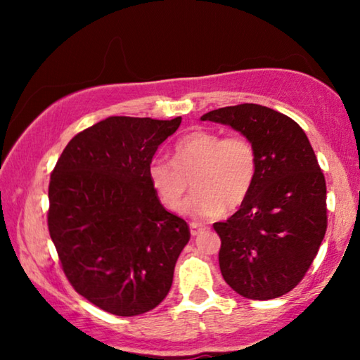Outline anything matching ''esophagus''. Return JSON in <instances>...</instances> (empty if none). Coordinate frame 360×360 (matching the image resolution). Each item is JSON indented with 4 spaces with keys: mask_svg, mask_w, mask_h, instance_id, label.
Returning a JSON list of instances; mask_svg holds the SVG:
<instances>
[{
    "mask_svg": "<svg viewBox=\"0 0 360 360\" xmlns=\"http://www.w3.org/2000/svg\"><path fill=\"white\" fill-rule=\"evenodd\" d=\"M205 229H206L205 226H201L198 223H190V233H191V236H198L201 231H205Z\"/></svg>",
    "mask_w": 360,
    "mask_h": 360,
    "instance_id": "esophagus-1",
    "label": "esophagus"
}]
</instances>
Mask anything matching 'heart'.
Wrapping results in <instances>:
<instances>
[{
	"label": "heart",
	"mask_w": 360,
	"mask_h": 360,
	"mask_svg": "<svg viewBox=\"0 0 360 360\" xmlns=\"http://www.w3.org/2000/svg\"><path fill=\"white\" fill-rule=\"evenodd\" d=\"M257 152L245 136L223 137L195 129L174 146V159L152 157L147 165L150 186L169 210H176L188 179L195 191L180 211L196 219H213L239 208L248 200L257 176Z\"/></svg>",
	"instance_id": "1"
}]
</instances>
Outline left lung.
Masks as SVG:
<instances>
[{"mask_svg":"<svg viewBox=\"0 0 360 360\" xmlns=\"http://www.w3.org/2000/svg\"><path fill=\"white\" fill-rule=\"evenodd\" d=\"M248 137L257 176L248 200L213 228L219 269L234 292L272 300L302 282L326 234V181L307 134L292 117L244 103L201 116Z\"/></svg>","mask_w":360,"mask_h":360,"instance_id":"left-lung-1","label":"left lung"}]
</instances>
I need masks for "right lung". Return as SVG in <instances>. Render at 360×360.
<instances>
[{
    "mask_svg": "<svg viewBox=\"0 0 360 360\" xmlns=\"http://www.w3.org/2000/svg\"><path fill=\"white\" fill-rule=\"evenodd\" d=\"M180 122L106 117L68 142L51 175L47 224L63 274L116 316L147 313L167 297L190 240L186 221L162 206L147 176Z\"/></svg>",
    "mask_w": 360,
    "mask_h": 360,
    "instance_id": "add662e5",
    "label": "right lung"
}]
</instances>
